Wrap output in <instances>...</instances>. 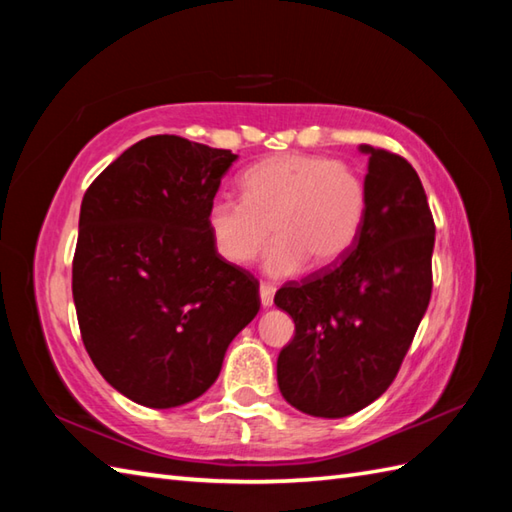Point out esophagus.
Segmentation results:
<instances>
[{"instance_id": "obj_1", "label": "esophagus", "mask_w": 512, "mask_h": 512, "mask_svg": "<svg viewBox=\"0 0 512 512\" xmlns=\"http://www.w3.org/2000/svg\"><path fill=\"white\" fill-rule=\"evenodd\" d=\"M259 299H262V306H264V308L273 306V301H275V288L270 286V284H262V286H259Z\"/></svg>"}]
</instances>
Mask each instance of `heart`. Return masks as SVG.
<instances>
[{"label": "heart", "mask_w": 512, "mask_h": 512, "mask_svg": "<svg viewBox=\"0 0 512 512\" xmlns=\"http://www.w3.org/2000/svg\"><path fill=\"white\" fill-rule=\"evenodd\" d=\"M242 200L215 198L206 228L224 262L253 264L270 239V275H292L306 266H330L361 233L365 184L345 162L319 154H277L250 165L239 178Z\"/></svg>", "instance_id": "1"}]
</instances>
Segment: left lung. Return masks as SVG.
Wrapping results in <instances>:
<instances>
[{"instance_id":"obj_1","label":"left lung","mask_w":512,"mask_h":512,"mask_svg":"<svg viewBox=\"0 0 512 512\" xmlns=\"http://www.w3.org/2000/svg\"><path fill=\"white\" fill-rule=\"evenodd\" d=\"M361 151L367 204L356 242L275 295L295 321L277 358L279 391L317 418H345L385 394L431 299L436 224L418 173L387 149Z\"/></svg>"}]
</instances>
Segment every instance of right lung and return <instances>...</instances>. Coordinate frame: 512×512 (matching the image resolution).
I'll return each mask as SVG.
<instances>
[{
    "label": "right lung",
    "mask_w": 512,
    "mask_h": 512,
    "mask_svg": "<svg viewBox=\"0 0 512 512\" xmlns=\"http://www.w3.org/2000/svg\"><path fill=\"white\" fill-rule=\"evenodd\" d=\"M235 160L228 149L149 136L83 195L72 262L81 339L107 383L138 405L202 396L259 312V281L224 262L206 228Z\"/></svg>",
    "instance_id": "1"
}]
</instances>
